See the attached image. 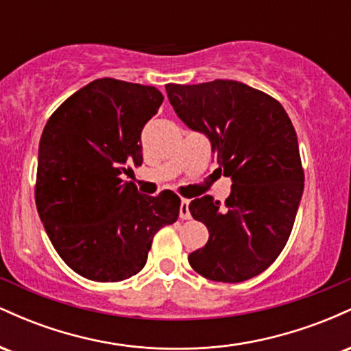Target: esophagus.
I'll return each instance as SVG.
<instances>
[{"mask_svg":"<svg viewBox=\"0 0 351 351\" xmlns=\"http://www.w3.org/2000/svg\"><path fill=\"white\" fill-rule=\"evenodd\" d=\"M180 217L181 219H189V217H191V213H189V199H181Z\"/></svg>","mask_w":351,"mask_h":351,"instance_id":"1","label":"esophagus"}]
</instances>
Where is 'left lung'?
I'll use <instances>...</instances> for the list:
<instances>
[{"label": "left lung", "mask_w": 351, "mask_h": 351, "mask_svg": "<svg viewBox=\"0 0 351 351\" xmlns=\"http://www.w3.org/2000/svg\"><path fill=\"white\" fill-rule=\"evenodd\" d=\"M176 115L211 140L219 170L231 176L224 204L211 196L189 203L209 239L189 265L216 282H243L264 272L291 236L304 193L299 142L279 100L237 80L167 84Z\"/></svg>", "instance_id": "left-lung-1"}]
</instances>
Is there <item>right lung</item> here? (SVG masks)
<instances>
[{
  "mask_svg": "<svg viewBox=\"0 0 351 351\" xmlns=\"http://www.w3.org/2000/svg\"><path fill=\"white\" fill-rule=\"evenodd\" d=\"M162 104L156 87L104 77L64 100L44 127L36 208L60 259L88 280L138 274L156 232L178 219L176 193L140 195L122 180L130 163L142 165L140 135Z\"/></svg>",
  "mask_w": 351,
  "mask_h": 351,
  "instance_id": "right-lung-1",
  "label": "right lung"
}]
</instances>
